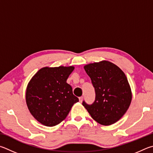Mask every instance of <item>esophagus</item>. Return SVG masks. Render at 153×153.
<instances>
[{"label":"esophagus","mask_w":153,"mask_h":153,"mask_svg":"<svg viewBox=\"0 0 153 153\" xmlns=\"http://www.w3.org/2000/svg\"><path fill=\"white\" fill-rule=\"evenodd\" d=\"M82 100H83V97H79V102L82 103Z\"/></svg>","instance_id":"obj_1"}]
</instances>
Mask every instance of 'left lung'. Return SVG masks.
I'll use <instances>...</instances> for the list:
<instances>
[{
	"mask_svg": "<svg viewBox=\"0 0 153 153\" xmlns=\"http://www.w3.org/2000/svg\"><path fill=\"white\" fill-rule=\"evenodd\" d=\"M85 71L95 88L91 105L82 102L93 120L103 126L111 125L124 116L132 101V91L124 72L109 61L87 64Z\"/></svg>",
	"mask_w": 153,
	"mask_h": 153,
	"instance_id": "1",
	"label": "left lung"
}]
</instances>
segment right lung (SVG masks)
Returning a JSON list of instances; mask_svg holds the SVG:
<instances>
[{"label":"right lung","mask_w":153,"mask_h":153,"mask_svg":"<svg viewBox=\"0 0 153 153\" xmlns=\"http://www.w3.org/2000/svg\"><path fill=\"white\" fill-rule=\"evenodd\" d=\"M74 66L44 67L29 82L26 103L34 118L45 126H54L68 116L79 98L66 82Z\"/></svg>","instance_id":"add662e5"}]
</instances>
